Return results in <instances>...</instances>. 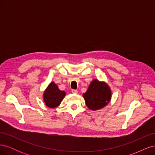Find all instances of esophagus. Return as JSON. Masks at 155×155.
I'll return each instance as SVG.
<instances>
[{"mask_svg":"<svg viewBox=\"0 0 155 155\" xmlns=\"http://www.w3.org/2000/svg\"><path fill=\"white\" fill-rule=\"evenodd\" d=\"M72 92L73 93V94H78V91L77 90H75V89H72Z\"/></svg>","mask_w":155,"mask_h":155,"instance_id":"obj_1","label":"esophagus"}]
</instances>
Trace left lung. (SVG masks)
Returning a JSON list of instances; mask_svg holds the SVG:
<instances>
[{
  "label": "left lung",
  "mask_w": 155,
  "mask_h": 155,
  "mask_svg": "<svg viewBox=\"0 0 155 155\" xmlns=\"http://www.w3.org/2000/svg\"><path fill=\"white\" fill-rule=\"evenodd\" d=\"M85 104L89 109L100 110L110 101L112 92L110 87L105 81L93 79L86 92L83 94Z\"/></svg>",
  "instance_id": "8db88e82"
}]
</instances>
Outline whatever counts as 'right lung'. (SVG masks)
<instances>
[{"label":"right lung","mask_w":155,"mask_h":155,"mask_svg":"<svg viewBox=\"0 0 155 155\" xmlns=\"http://www.w3.org/2000/svg\"><path fill=\"white\" fill-rule=\"evenodd\" d=\"M66 92L59 90L58 86L51 81L43 92V100L45 105L49 108H56L59 106Z\"/></svg>","instance_id":"add662e5"}]
</instances>
